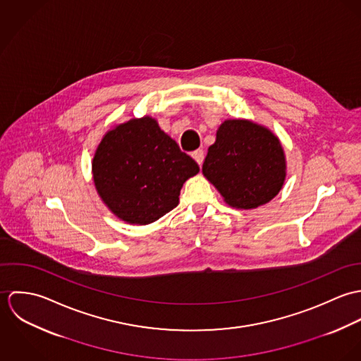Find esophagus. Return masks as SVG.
<instances>
[{
	"mask_svg": "<svg viewBox=\"0 0 361 361\" xmlns=\"http://www.w3.org/2000/svg\"><path fill=\"white\" fill-rule=\"evenodd\" d=\"M192 157L195 158V161H196L199 165H202L203 161H204V152L199 149V150H196V152L192 153Z\"/></svg>",
	"mask_w": 361,
	"mask_h": 361,
	"instance_id": "1",
	"label": "esophagus"
}]
</instances>
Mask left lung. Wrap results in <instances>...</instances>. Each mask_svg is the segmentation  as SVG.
<instances>
[{"mask_svg": "<svg viewBox=\"0 0 361 361\" xmlns=\"http://www.w3.org/2000/svg\"><path fill=\"white\" fill-rule=\"evenodd\" d=\"M203 175L231 207L252 209L271 202L286 178L279 139L247 119H226L208 147Z\"/></svg>", "mask_w": 361, "mask_h": 361, "instance_id": "8db88e82", "label": "left lung"}]
</instances>
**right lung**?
I'll return each mask as SVG.
<instances>
[{
	"label": "right lung",
	"instance_id": "right-lung-1",
	"mask_svg": "<svg viewBox=\"0 0 361 361\" xmlns=\"http://www.w3.org/2000/svg\"><path fill=\"white\" fill-rule=\"evenodd\" d=\"M92 166L104 204L136 225L152 224L178 206L183 183L200 171L152 116L108 130Z\"/></svg>",
	"mask_w": 361,
	"mask_h": 361
}]
</instances>
